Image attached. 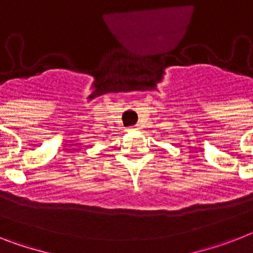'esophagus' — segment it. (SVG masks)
<instances>
[{
    "mask_svg": "<svg viewBox=\"0 0 253 253\" xmlns=\"http://www.w3.org/2000/svg\"><path fill=\"white\" fill-rule=\"evenodd\" d=\"M136 130H139V128H137V126H132L128 128V131H136Z\"/></svg>",
    "mask_w": 253,
    "mask_h": 253,
    "instance_id": "34e87169",
    "label": "esophagus"
}]
</instances>
